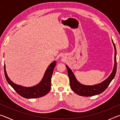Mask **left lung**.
I'll use <instances>...</instances> for the list:
<instances>
[{"mask_svg":"<svg viewBox=\"0 0 120 120\" xmlns=\"http://www.w3.org/2000/svg\"><path fill=\"white\" fill-rule=\"evenodd\" d=\"M112 43L114 47L115 54H114V65L112 72L109 75V77L106 79L101 83L96 84L93 86H87L80 84L78 81H77L76 77H75L74 73L72 70L68 67L67 65H66V67L67 69L68 77L69 78L70 88L75 93L80 96H92L94 95L101 94L106 89L109 85L110 84L114 77L116 72V50L115 47V44L114 43L113 40H112Z\"/></svg>","mask_w":120,"mask_h":120,"instance_id":"left-lung-1","label":"left lung"}]
</instances>
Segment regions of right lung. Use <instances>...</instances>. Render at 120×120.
Masks as SVG:
<instances>
[{"label": "right lung", "instance_id": "right-lung-1", "mask_svg": "<svg viewBox=\"0 0 120 120\" xmlns=\"http://www.w3.org/2000/svg\"><path fill=\"white\" fill-rule=\"evenodd\" d=\"M56 65V61L51 64L46 70L42 80L39 84L31 87H23L14 83L8 77L4 64V73L8 84L13 87L20 96L26 98H35L44 96L50 92L51 89V79Z\"/></svg>", "mask_w": 120, "mask_h": 120}]
</instances>
